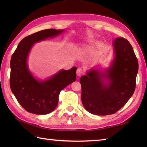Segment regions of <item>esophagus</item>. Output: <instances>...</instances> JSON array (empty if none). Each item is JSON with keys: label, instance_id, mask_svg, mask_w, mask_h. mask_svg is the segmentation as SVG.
I'll return each mask as SVG.
<instances>
[{"label": "esophagus", "instance_id": "esophagus-1", "mask_svg": "<svg viewBox=\"0 0 147 147\" xmlns=\"http://www.w3.org/2000/svg\"><path fill=\"white\" fill-rule=\"evenodd\" d=\"M76 74H77V76H82L83 74H84V71L82 68L79 67L77 71H76Z\"/></svg>", "mask_w": 147, "mask_h": 147}]
</instances>
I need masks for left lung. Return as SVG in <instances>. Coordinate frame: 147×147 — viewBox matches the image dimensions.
<instances>
[{"label": "left lung", "instance_id": "obj_1", "mask_svg": "<svg viewBox=\"0 0 147 147\" xmlns=\"http://www.w3.org/2000/svg\"><path fill=\"white\" fill-rule=\"evenodd\" d=\"M113 48L114 57L110 67L104 72L93 68L80 80L82 104L93 114L115 113L135 90L138 62L131 45L125 38H116Z\"/></svg>", "mask_w": 147, "mask_h": 147}]
</instances>
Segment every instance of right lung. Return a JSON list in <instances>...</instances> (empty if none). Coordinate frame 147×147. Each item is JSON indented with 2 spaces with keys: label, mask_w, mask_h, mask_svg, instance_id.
Here are the masks:
<instances>
[{
  "label": "right lung",
  "mask_w": 147,
  "mask_h": 147,
  "mask_svg": "<svg viewBox=\"0 0 147 147\" xmlns=\"http://www.w3.org/2000/svg\"><path fill=\"white\" fill-rule=\"evenodd\" d=\"M64 30L40 31L24 38L18 44L11 59L10 86L20 105L30 113L45 115L57 107L61 90L76 80V67L62 69L49 78H35L29 70L27 59L36 42L57 36Z\"/></svg>",
  "instance_id": "add662e5"
}]
</instances>
